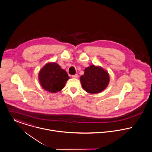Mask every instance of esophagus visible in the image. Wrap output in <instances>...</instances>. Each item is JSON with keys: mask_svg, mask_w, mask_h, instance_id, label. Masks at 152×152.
I'll return each instance as SVG.
<instances>
[{"mask_svg": "<svg viewBox=\"0 0 152 152\" xmlns=\"http://www.w3.org/2000/svg\"><path fill=\"white\" fill-rule=\"evenodd\" d=\"M72 78H78V74L72 75Z\"/></svg>", "mask_w": 152, "mask_h": 152, "instance_id": "1", "label": "esophagus"}]
</instances>
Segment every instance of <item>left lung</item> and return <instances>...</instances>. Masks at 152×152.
Instances as JSON below:
<instances>
[{
  "mask_svg": "<svg viewBox=\"0 0 152 152\" xmlns=\"http://www.w3.org/2000/svg\"><path fill=\"white\" fill-rule=\"evenodd\" d=\"M80 81L82 87L87 92L97 94L108 86L109 77L108 73L103 68L92 65L85 69Z\"/></svg>",
  "mask_w": 152,
  "mask_h": 152,
  "instance_id": "1",
  "label": "left lung"
}]
</instances>
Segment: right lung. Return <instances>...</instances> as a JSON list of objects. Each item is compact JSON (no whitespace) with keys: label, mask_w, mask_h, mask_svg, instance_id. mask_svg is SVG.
Returning <instances> with one entry per match:
<instances>
[{"label":"right lung","mask_w":152,"mask_h":152,"mask_svg":"<svg viewBox=\"0 0 152 152\" xmlns=\"http://www.w3.org/2000/svg\"><path fill=\"white\" fill-rule=\"evenodd\" d=\"M39 78L45 90L55 93L64 87L69 77L65 70L54 63L45 65L39 72Z\"/></svg>","instance_id":"obj_1"}]
</instances>
